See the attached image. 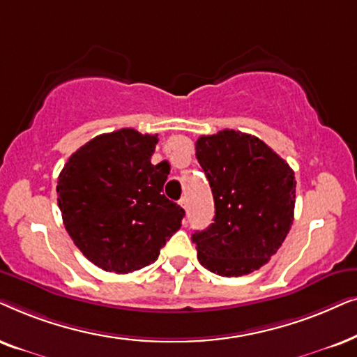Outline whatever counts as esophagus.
Returning <instances> with one entry per match:
<instances>
[{
  "label": "esophagus",
  "mask_w": 357,
  "mask_h": 357,
  "mask_svg": "<svg viewBox=\"0 0 357 357\" xmlns=\"http://www.w3.org/2000/svg\"><path fill=\"white\" fill-rule=\"evenodd\" d=\"M179 206H181L183 208H188V199L181 197V201H179Z\"/></svg>",
  "instance_id": "1"
}]
</instances>
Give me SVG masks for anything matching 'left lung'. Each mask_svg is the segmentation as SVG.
I'll return each mask as SVG.
<instances>
[{
	"label": "left lung",
	"instance_id": "1",
	"mask_svg": "<svg viewBox=\"0 0 357 357\" xmlns=\"http://www.w3.org/2000/svg\"><path fill=\"white\" fill-rule=\"evenodd\" d=\"M196 158L215 202L213 223L192 235L197 258L223 278L253 273L291 230L294 171L258 137L228 129L199 137Z\"/></svg>",
	"mask_w": 357,
	"mask_h": 357
}]
</instances>
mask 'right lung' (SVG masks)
I'll return each instance as SVG.
<instances>
[{
	"instance_id": "right-lung-1",
	"label": "right lung",
	"mask_w": 357,
	"mask_h": 357,
	"mask_svg": "<svg viewBox=\"0 0 357 357\" xmlns=\"http://www.w3.org/2000/svg\"><path fill=\"white\" fill-rule=\"evenodd\" d=\"M158 135L121 129L94 137L70 156L56 194L78 250L109 273L127 274L158 259L184 211L163 194L169 165H151Z\"/></svg>"
}]
</instances>
